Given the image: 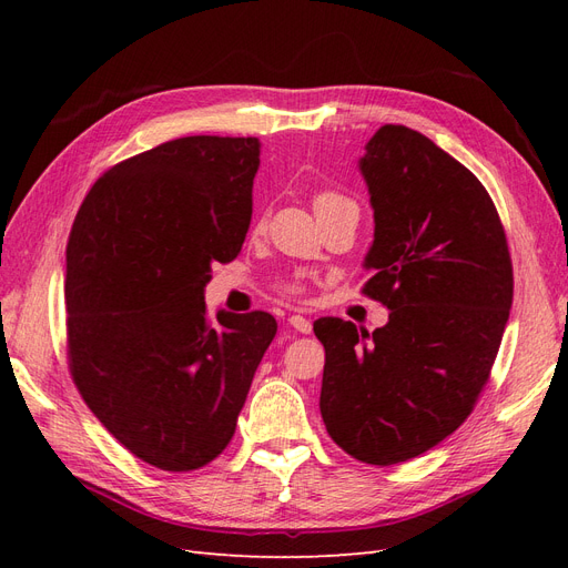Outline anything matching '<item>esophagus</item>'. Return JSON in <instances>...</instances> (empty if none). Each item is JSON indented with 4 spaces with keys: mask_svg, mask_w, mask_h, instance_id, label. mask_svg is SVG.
I'll use <instances>...</instances> for the list:
<instances>
[{
    "mask_svg": "<svg viewBox=\"0 0 568 568\" xmlns=\"http://www.w3.org/2000/svg\"><path fill=\"white\" fill-rule=\"evenodd\" d=\"M288 324L294 326V329L301 332V334H311L313 332V322L307 320V317H303V315H291Z\"/></svg>",
    "mask_w": 568,
    "mask_h": 568,
    "instance_id": "esophagus-1",
    "label": "esophagus"
}]
</instances>
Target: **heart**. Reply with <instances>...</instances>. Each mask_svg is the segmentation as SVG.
<instances>
[{
  "mask_svg": "<svg viewBox=\"0 0 568 568\" xmlns=\"http://www.w3.org/2000/svg\"><path fill=\"white\" fill-rule=\"evenodd\" d=\"M336 199H343V196H338V194H320V196L315 199V209H320V205L329 203V201H336ZM288 291H291V294H296V291H301V286L291 284V286H288Z\"/></svg>",
  "mask_w": 568,
  "mask_h": 568,
  "instance_id": "obj_1",
  "label": "heart"
}]
</instances>
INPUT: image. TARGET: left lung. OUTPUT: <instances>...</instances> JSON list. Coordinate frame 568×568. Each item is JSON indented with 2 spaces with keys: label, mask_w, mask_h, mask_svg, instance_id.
I'll return each instance as SVG.
<instances>
[{
  "label": "left lung",
  "mask_w": 568,
  "mask_h": 568,
  "mask_svg": "<svg viewBox=\"0 0 568 568\" xmlns=\"http://www.w3.org/2000/svg\"><path fill=\"white\" fill-rule=\"evenodd\" d=\"M374 211L365 294L372 334L322 317L320 412L338 448L367 464L432 450L469 417L509 320L514 277L500 215L474 173L428 136L384 125L357 161Z\"/></svg>",
  "instance_id": "obj_1"
}]
</instances>
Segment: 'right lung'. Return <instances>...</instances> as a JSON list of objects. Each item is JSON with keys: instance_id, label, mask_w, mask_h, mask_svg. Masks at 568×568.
Wrapping results in <instances>:
<instances>
[{"instance_id": "add662e5", "label": "right lung", "mask_w": 568, "mask_h": 568, "mask_svg": "<svg viewBox=\"0 0 568 568\" xmlns=\"http://www.w3.org/2000/svg\"><path fill=\"white\" fill-rule=\"evenodd\" d=\"M255 136H180L113 165L82 201L65 246L68 363L118 443L192 471L234 436L277 334L267 313L217 311L203 291L234 261L253 213Z\"/></svg>"}]
</instances>
